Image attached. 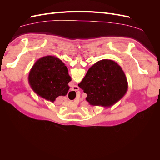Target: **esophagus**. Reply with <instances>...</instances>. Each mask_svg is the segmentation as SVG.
Masks as SVG:
<instances>
[{"label": "esophagus", "instance_id": "obj_1", "mask_svg": "<svg viewBox=\"0 0 160 160\" xmlns=\"http://www.w3.org/2000/svg\"><path fill=\"white\" fill-rule=\"evenodd\" d=\"M74 90H79V88H78V87H77V86H74Z\"/></svg>", "mask_w": 160, "mask_h": 160}]
</instances>
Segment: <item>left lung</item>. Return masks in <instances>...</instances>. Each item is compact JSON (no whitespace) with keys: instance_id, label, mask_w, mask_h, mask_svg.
<instances>
[{"instance_id":"left-lung-1","label":"left lung","mask_w":160,"mask_h":160,"mask_svg":"<svg viewBox=\"0 0 160 160\" xmlns=\"http://www.w3.org/2000/svg\"><path fill=\"white\" fill-rule=\"evenodd\" d=\"M78 85L88 95L86 101L91 105L104 108L117 103L128 89V80L122 67L108 59L91 66Z\"/></svg>"}]
</instances>
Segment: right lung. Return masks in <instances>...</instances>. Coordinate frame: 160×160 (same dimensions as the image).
Instances as JSON below:
<instances>
[{"label":"right lung","instance_id":"obj_1","mask_svg":"<svg viewBox=\"0 0 160 160\" xmlns=\"http://www.w3.org/2000/svg\"><path fill=\"white\" fill-rule=\"evenodd\" d=\"M28 81L37 95L53 103L58 97L68 93L71 78L61 60L54 56H45L33 65Z\"/></svg>","mask_w":160,"mask_h":160}]
</instances>
